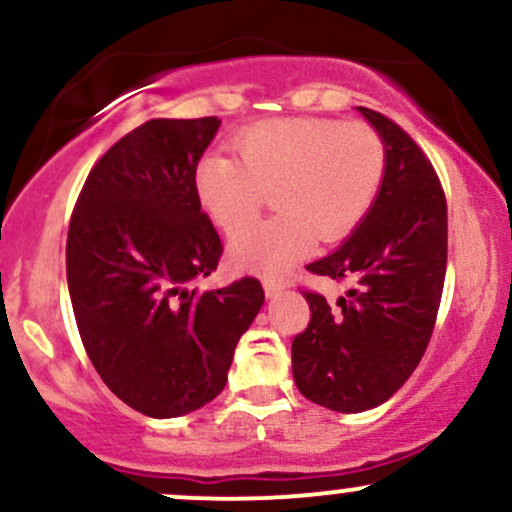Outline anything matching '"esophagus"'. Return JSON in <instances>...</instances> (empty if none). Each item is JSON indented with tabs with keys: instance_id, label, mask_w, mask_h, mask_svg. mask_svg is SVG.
Masks as SVG:
<instances>
[{
	"instance_id": "34e87169",
	"label": "esophagus",
	"mask_w": 512,
	"mask_h": 512,
	"mask_svg": "<svg viewBox=\"0 0 512 512\" xmlns=\"http://www.w3.org/2000/svg\"><path fill=\"white\" fill-rule=\"evenodd\" d=\"M262 286H264V293H267V296L272 298V296H276V293H279L281 289H284V281H276V279H264V281H262Z\"/></svg>"
}]
</instances>
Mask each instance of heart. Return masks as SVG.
<instances>
[{
	"instance_id": "obj_1",
	"label": "heart",
	"mask_w": 512,
	"mask_h": 512,
	"mask_svg": "<svg viewBox=\"0 0 512 512\" xmlns=\"http://www.w3.org/2000/svg\"><path fill=\"white\" fill-rule=\"evenodd\" d=\"M240 156L207 154L197 163L199 207L228 236L256 218L275 192L280 214L233 240V260L264 274L284 272L320 243L349 236L383 185L387 149L366 122L281 117L245 127Z\"/></svg>"
}]
</instances>
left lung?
<instances>
[{
  "label": "left lung",
  "instance_id": "left-lung-1",
  "mask_svg": "<svg viewBox=\"0 0 512 512\" xmlns=\"http://www.w3.org/2000/svg\"><path fill=\"white\" fill-rule=\"evenodd\" d=\"M358 113L385 142L383 185L356 231L305 267L349 291L337 305L303 291L310 322L291 346L301 395L342 414L378 407L407 383L431 342L448 264V204L431 161L390 117Z\"/></svg>",
  "mask_w": 512,
  "mask_h": 512
}]
</instances>
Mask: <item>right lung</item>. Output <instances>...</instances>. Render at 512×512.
<instances>
[{
  "mask_svg": "<svg viewBox=\"0 0 512 512\" xmlns=\"http://www.w3.org/2000/svg\"><path fill=\"white\" fill-rule=\"evenodd\" d=\"M221 120H149L110 146L76 199L67 284L81 342L110 392L154 419L226 387L238 339L264 303L252 276L190 291L221 260L195 170Z\"/></svg>",
  "mask_w": 512,
  "mask_h": 512,
  "instance_id": "obj_1",
  "label": "right lung"
}]
</instances>
